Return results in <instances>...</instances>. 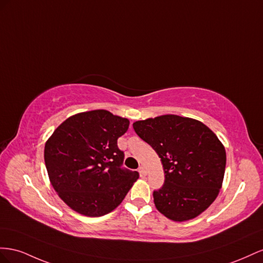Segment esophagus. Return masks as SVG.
<instances>
[{"label": "esophagus", "mask_w": 263, "mask_h": 263, "mask_svg": "<svg viewBox=\"0 0 263 263\" xmlns=\"http://www.w3.org/2000/svg\"><path fill=\"white\" fill-rule=\"evenodd\" d=\"M138 171H139V173H140L141 176H145L146 175V170L143 166H140Z\"/></svg>", "instance_id": "esophagus-1"}]
</instances>
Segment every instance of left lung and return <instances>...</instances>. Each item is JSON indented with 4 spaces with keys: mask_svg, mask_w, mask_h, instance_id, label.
Listing matches in <instances>:
<instances>
[{
    "mask_svg": "<svg viewBox=\"0 0 263 263\" xmlns=\"http://www.w3.org/2000/svg\"><path fill=\"white\" fill-rule=\"evenodd\" d=\"M138 136L161 159L165 181L153 192L157 211L174 221L197 217L212 205L222 184L226 151L197 120L166 115L133 123Z\"/></svg>",
    "mask_w": 263,
    "mask_h": 263,
    "instance_id": "8db88e82",
    "label": "left lung"
}]
</instances>
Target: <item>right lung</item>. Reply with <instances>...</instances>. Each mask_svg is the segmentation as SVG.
<instances>
[{
  "label": "right lung",
  "mask_w": 263,
  "mask_h": 263,
  "mask_svg": "<svg viewBox=\"0 0 263 263\" xmlns=\"http://www.w3.org/2000/svg\"><path fill=\"white\" fill-rule=\"evenodd\" d=\"M129 124L107 110L82 112L65 120L46 142L50 183L74 212L89 217L112 212L139 178L122 166L124 153L118 147Z\"/></svg>",
  "instance_id": "right-lung-1"
}]
</instances>
